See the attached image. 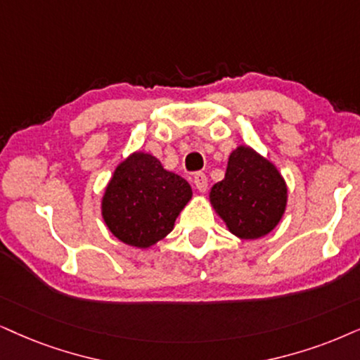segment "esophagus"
<instances>
[{"mask_svg": "<svg viewBox=\"0 0 360 360\" xmlns=\"http://www.w3.org/2000/svg\"><path fill=\"white\" fill-rule=\"evenodd\" d=\"M193 183L199 193H206L207 191V177L204 172H195V174L193 176Z\"/></svg>", "mask_w": 360, "mask_h": 360, "instance_id": "esophagus-1", "label": "esophagus"}]
</instances>
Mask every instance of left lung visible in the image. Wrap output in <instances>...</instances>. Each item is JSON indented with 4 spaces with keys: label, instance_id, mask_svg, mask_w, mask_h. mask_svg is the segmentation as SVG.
<instances>
[{
    "label": "left lung",
    "instance_id": "1",
    "mask_svg": "<svg viewBox=\"0 0 360 360\" xmlns=\"http://www.w3.org/2000/svg\"><path fill=\"white\" fill-rule=\"evenodd\" d=\"M209 199L227 229L240 239H259L279 224L288 204V186L269 159L238 146L227 161L224 179Z\"/></svg>",
    "mask_w": 360,
    "mask_h": 360
}]
</instances>
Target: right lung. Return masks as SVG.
Segmentation results:
<instances>
[{
    "label": "right lung",
    "mask_w": 360,
    "mask_h": 360,
    "mask_svg": "<svg viewBox=\"0 0 360 360\" xmlns=\"http://www.w3.org/2000/svg\"><path fill=\"white\" fill-rule=\"evenodd\" d=\"M191 198L193 189L188 181L166 171L153 154L138 151L112 172L101 214L108 229L121 243L148 249L171 233Z\"/></svg>",
    "instance_id": "obj_1"
}]
</instances>
